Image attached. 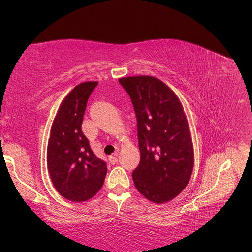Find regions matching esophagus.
Listing matches in <instances>:
<instances>
[{
  "label": "esophagus",
  "mask_w": 252,
  "mask_h": 252,
  "mask_svg": "<svg viewBox=\"0 0 252 252\" xmlns=\"http://www.w3.org/2000/svg\"><path fill=\"white\" fill-rule=\"evenodd\" d=\"M117 157H118V152H114V154L112 155V156H110L109 157V163L111 164V165H114V164H117V162H118V158H117Z\"/></svg>",
  "instance_id": "34e87169"
}]
</instances>
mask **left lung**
<instances>
[{
	"instance_id": "left-lung-1",
	"label": "left lung",
	"mask_w": 252,
	"mask_h": 252,
	"mask_svg": "<svg viewBox=\"0 0 252 252\" xmlns=\"http://www.w3.org/2000/svg\"><path fill=\"white\" fill-rule=\"evenodd\" d=\"M131 98L138 122L140 164L135 188L149 201L174 199L191 177L194 156L188 122L178 96L165 83L140 75L119 79Z\"/></svg>"
}]
</instances>
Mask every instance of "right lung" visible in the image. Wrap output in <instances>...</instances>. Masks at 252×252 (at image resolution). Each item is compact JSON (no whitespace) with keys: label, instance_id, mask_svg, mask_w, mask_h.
Instances as JSON below:
<instances>
[{"label":"right lung","instance_id":"obj_1","mask_svg":"<svg viewBox=\"0 0 252 252\" xmlns=\"http://www.w3.org/2000/svg\"><path fill=\"white\" fill-rule=\"evenodd\" d=\"M97 82L75 86L61 104L51 126L47 166L58 192L72 202H84L98 192L107 166L91 150L82 131L84 112Z\"/></svg>","mask_w":252,"mask_h":252}]
</instances>
